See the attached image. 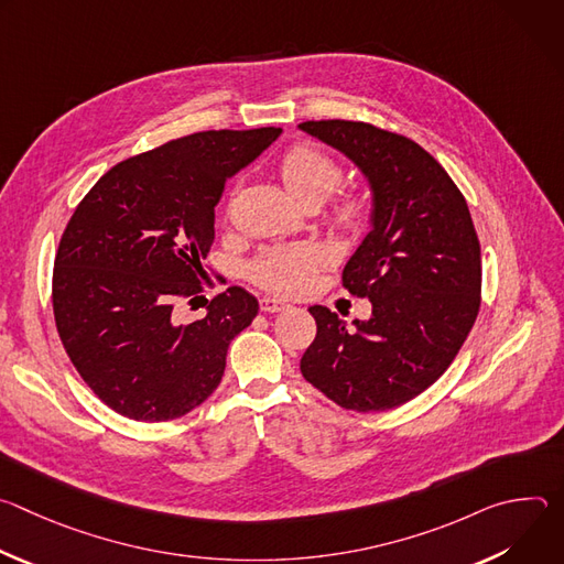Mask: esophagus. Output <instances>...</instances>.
I'll return each mask as SVG.
<instances>
[{
	"label": "esophagus",
	"instance_id": "34e87169",
	"mask_svg": "<svg viewBox=\"0 0 564 564\" xmlns=\"http://www.w3.org/2000/svg\"><path fill=\"white\" fill-rule=\"evenodd\" d=\"M259 305L263 312H283L290 307V303H285L283 299H276V296H261Z\"/></svg>",
	"mask_w": 564,
	"mask_h": 564
}]
</instances>
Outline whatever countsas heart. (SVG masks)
<instances>
[{
	"mask_svg": "<svg viewBox=\"0 0 564 564\" xmlns=\"http://www.w3.org/2000/svg\"><path fill=\"white\" fill-rule=\"evenodd\" d=\"M281 181L290 196L301 205L324 203L341 183V167L330 155L314 147H294L290 149L279 165ZM337 220L344 227L357 229L368 218V203L359 196L346 198L337 205ZM326 261V252L316 246L281 248L261 257L252 268V279L281 294L303 292L314 276V270Z\"/></svg>",
	"mask_w": 564,
	"mask_h": 564,
	"instance_id": "obj_1",
	"label": "heart"
}]
</instances>
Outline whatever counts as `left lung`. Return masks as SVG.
Returning <instances> with one entry per match:
<instances>
[{
    "instance_id": "left-lung-1",
    "label": "left lung",
    "mask_w": 564,
    "mask_h": 564,
    "mask_svg": "<svg viewBox=\"0 0 564 564\" xmlns=\"http://www.w3.org/2000/svg\"><path fill=\"white\" fill-rule=\"evenodd\" d=\"M341 151L370 192V231L344 268V285L372 303L352 326L312 305L316 337L301 375L335 404L388 411L424 392L451 366L479 310V240L462 192L417 142L366 122H303Z\"/></svg>"
}]
</instances>
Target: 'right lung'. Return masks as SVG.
Listing matches in <instances>:
<instances>
[{
    "instance_id": "obj_1",
    "label": "right lung",
    "mask_w": 564,
    "mask_h": 564,
    "mask_svg": "<svg viewBox=\"0 0 564 564\" xmlns=\"http://www.w3.org/2000/svg\"><path fill=\"white\" fill-rule=\"evenodd\" d=\"M281 133L223 129L172 140L122 160L73 212L53 270L55 326L79 377L116 413L167 422L218 388L227 348L259 301L234 285L189 324L174 307L198 299L225 183Z\"/></svg>"
}]
</instances>
